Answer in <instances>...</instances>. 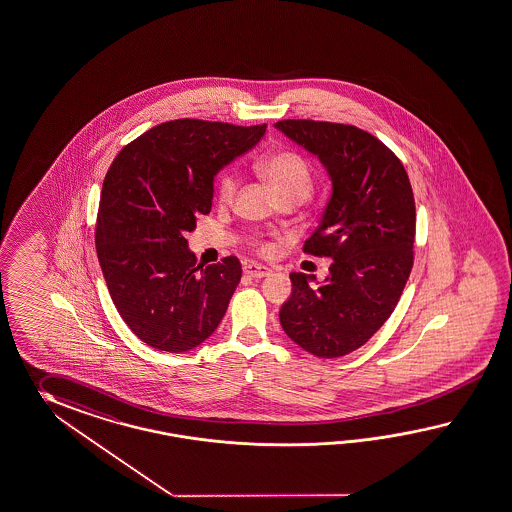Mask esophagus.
Instances as JSON below:
<instances>
[{
	"label": "esophagus",
	"instance_id": "34e87169",
	"mask_svg": "<svg viewBox=\"0 0 512 512\" xmlns=\"http://www.w3.org/2000/svg\"><path fill=\"white\" fill-rule=\"evenodd\" d=\"M244 274L248 275V277H253V279H262V277L270 275V270H268L266 266L250 262V264H246V266H244Z\"/></svg>",
	"mask_w": 512,
	"mask_h": 512
}]
</instances>
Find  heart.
<instances>
[{
	"label": "heart",
	"mask_w": 512,
	"mask_h": 512,
	"mask_svg": "<svg viewBox=\"0 0 512 512\" xmlns=\"http://www.w3.org/2000/svg\"><path fill=\"white\" fill-rule=\"evenodd\" d=\"M257 174L270 185L275 196L281 201L307 200L311 196L314 177L311 164L298 151L277 150L264 155L255 164ZM238 181L235 174H224L218 181V201L222 205H231L237 194ZM255 250L268 255L274 246L266 240H257Z\"/></svg>",
	"instance_id": "heart-1"
}]
</instances>
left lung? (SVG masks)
<instances>
[{
    "label": "left lung",
    "mask_w": 512,
    "mask_h": 512,
    "mask_svg": "<svg viewBox=\"0 0 512 512\" xmlns=\"http://www.w3.org/2000/svg\"><path fill=\"white\" fill-rule=\"evenodd\" d=\"M287 137L316 153L333 196L303 253L333 259L322 285L290 274L279 320L288 337L320 359L361 348L396 309L414 262L416 207L398 155L355 125L281 120Z\"/></svg>",
    "instance_id": "left-lung-1"
}]
</instances>
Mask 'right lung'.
I'll list each match as a JSON object with an SVG mask.
<instances>
[{
  "instance_id": "add662e5",
  "label": "right lung",
  "mask_w": 512,
  "mask_h": 512,
  "mask_svg": "<svg viewBox=\"0 0 512 512\" xmlns=\"http://www.w3.org/2000/svg\"><path fill=\"white\" fill-rule=\"evenodd\" d=\"M264 131L266 124L170 120L129 142L105 175L98 261L116 311L151 348L183 353L222 322L240 261L231 255L201 268L185 235L211 212L216 172Z\"/></svg>"
}]
</instances>
